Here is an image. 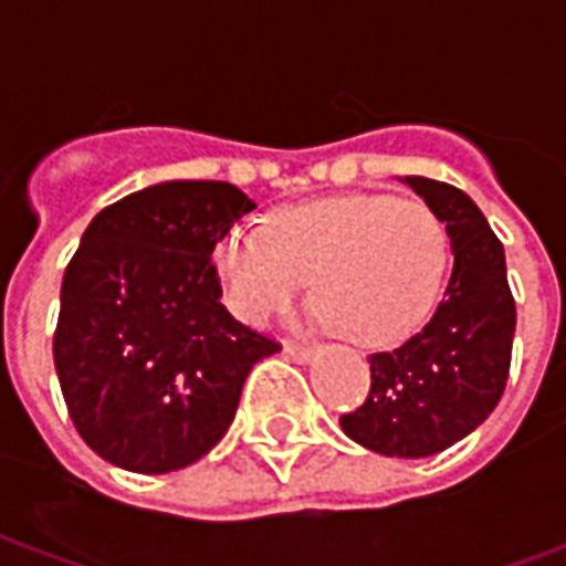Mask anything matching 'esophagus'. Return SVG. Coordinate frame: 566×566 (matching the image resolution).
Returning a JSON list of instances; mask_svg holds the SVG:
<instances>
[{"label":"esophagus","mask_w":566,"mask_h":566,"mask_svg":"<svg viewBox=\"0 0 566 566\" xmlns=\"http://www.w3.org/2000/svg\"><path fill=\"white\" fill-rule=\"evenodd\" d=\"M284 355L296 360V364H308L315 357V348L312 345H300V343H284Z\"/></svg>","instance_id":"34e87169"}]
</instances>
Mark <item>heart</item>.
Here are the masks:
<instances>
[{
    "instance_id": "heart-1",
    "label": "heart",
    "mask_w": 566,
    "mask_h": 566,
    "mask_svg": "<svg viewBox=\"0 0 566 566\" xmlns=\"http://www.w3.org/2000/svg\"><path fill=\"white\" fill-rule=\"evenodd\" d=\"M227 300L242 321L266 324L312 282V306L357 345L403 339L437 306L449 270V230L418 199L345 193L235 223L214 248Z\"/></svg>"
}]
</instances>
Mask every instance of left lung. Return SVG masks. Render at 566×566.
<instances>
[{
  "instance_id": "left-lung-1",
  "label": "left lung",
  "mask_w": 566,
  "mask_h": 566,
  "mask_svg": "<svg viewBox=\"0 0 566 566\" xmlns=\"http://www.w3.org/2000/svg\"><path fill=\"white\" fill-rule=\"evenodd\" d=\"M406 185L449 230L454 266L433 318L394 352L369 355V394L339 418L345 437L388 458H427L473 433L510 379L515 300L503 245L458 187L421 175Z\"/></svg>"
}]
</instances>
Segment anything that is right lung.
<instances>
[{
  "instance_id": "add662e5",
  "label": "right lung",
  "mask_w": 566,
  "mask_h": 566,
  "mask_svg": "<svg viewBox=\"0 0 566 566\" xmlns=\"http://www.w3.org/2000/svg\"><path fill=\"white\" fill-rule=\"evenodd\" d=\"M258 209L227 181H163L105 206L60 291L54 367L103 461L172 473L209 454L251 367L282 345L221 303L211 251Z\"/></svg>"
}]
</instances>
